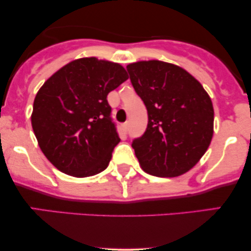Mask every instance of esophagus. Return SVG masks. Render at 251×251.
<instances>
[{"instance_id": "obj_1", "label": "esophagus", "mask_w": 251, "mask_h": 251, "mask_svg": "<svg viewBox=\"0 0 251 251\" xmlns=\"http://www.w3.org/2000/svg\"><path fill=\"white\" fill-rule=\"evenodd\" d=\"M123 131L125 132V133L128 131V122H126V123L123 124Z\"/></svg>"}]
</instances>
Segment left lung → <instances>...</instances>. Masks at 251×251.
Listing matches in <instances>:
<instances>
[{
	"instance_id": "left-lung-1",
	"label": "left lung",
	"mask_w": 251,
	"mask_h": 251,
	"mask_svg": "<svg viewBox=\"0 0 251 251\" xmlns=\"http://www.w3.org/2000/svg\"><path fill=\"white\" fill-rule=\"evenodd\" d=\"M126 68L148 109L146 131L132 142L140 166L157 177L185 174L211 143V99L191 74L172 63L150 60Z\"/></svg>"
}]
</instances>
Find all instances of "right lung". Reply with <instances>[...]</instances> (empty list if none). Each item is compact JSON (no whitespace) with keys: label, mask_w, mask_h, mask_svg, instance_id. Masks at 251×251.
<instances>
[{"label":"right lung","mask_w":251,"mask_h":251,"mask_svg":"<svg viewBox=\"0 0 251 251\" xmlns=\"http://www.w3.org/2000/svg\"><path fill=\"white\" fill-rule=\"evenodd\" d=\"M128 79L119 63L83 57L54 73L37 92L31 126L57 170L89 177L108 166L120 142L107 94Z\"/></svg>","instance_id":"add662e5"}]
</instances>
